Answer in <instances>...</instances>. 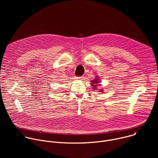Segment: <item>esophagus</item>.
Segmentation results:
<instances>
[{"mask_svg":"<svg viewBox=\"0 0 158 158\" xmlns=\"http://www.w3.org/2000/svg\"><path fill=\"white\" fill-rule=\"evenodd\" d=\"M76 80H78V81H82L84 79V77L83 76H81V77H75Z\"/></svg>","mask_w":158,"mask_h":158,"instance_id":"esophagus-1","label":"esophagus"}]
</instances>
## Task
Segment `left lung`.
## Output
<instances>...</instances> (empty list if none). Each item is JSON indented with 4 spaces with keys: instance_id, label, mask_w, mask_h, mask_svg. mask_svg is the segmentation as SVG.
Returning a JSON list of instances; mask_svg holds the SVG:
<instances>
[{
    "instance_id": "1",
    "label": "left lung",
    "mask_w": 158,
    "mask_h": 158,
    "mask_svg": "<svg viewBox=\"0 0 158 158\" xmlns=\"http://www.w3.org/2000/svg\"><path fill=\"white\" fill-rule=\"evenodd\" d=\"M91 85L93 87V88L94 89H96V87H97V85H99V84H98V83L99 82V79H98V78H96V79H94V80H93L92 81H91ZM102 90H101V91H101V92H102L101 91Z\"/></svg>"
}]
</instances>
